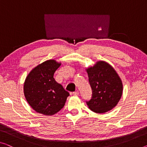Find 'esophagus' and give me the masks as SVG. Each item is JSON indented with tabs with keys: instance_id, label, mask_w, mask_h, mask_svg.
<instances>
[{
	"instance_id": "obj_1",
	"label": "esophagus",
	"mask_w": 147,
	"mask_h": 147,
	"mask_svg": "<svg viewBox=\"0 0 147 147\" xmlns=\"http://www.w3.org/2000/svg\"><path fill=\"white\" fill-rule=\"evenodd\" d=\"M79 94H80V92H79L78 91H76L75 92H73L74 95H79Z\"/></svg>"
}]
</instances>
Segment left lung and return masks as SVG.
<instances>
[{
  "instance_id": "8db88e82",
  "label": "left lung",
  "mask_w": 147,
  "mask_h": 147,
  "mask_svg": "<svg viewBox=\"0 0 147 147\" xmlns=\"http://www.w3.org/2000/svg\"><path fill=\"white\" fill-rule=\"evenodd\" d=\"M92 89L91 100L87 101L92 112L102 114L111 110L122 95L123 85L120 78L112 66L98 61L86 69Z\"/></svg>"
}]
</instances>
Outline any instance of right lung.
Listing matches in <instances>:
<instances>
[{
  "label": "right lung",
  "instance_id": "obj_1",
  "mask_svg": "<svg viewBox=\"0 0 147 147\" xmlns=\"http://www.w3.org/2000/svg\"><path fill=\"white\" fill-rule=\"evenodd\" d=\"M60 65L55 60L45 61L29 72L25 80L24 92L26 100L39 114H56L64 107L69 95L54 78V74Z\"/></svg>",
  "mask_w": 147,
  "mask_h": 147
}]
</instances>
